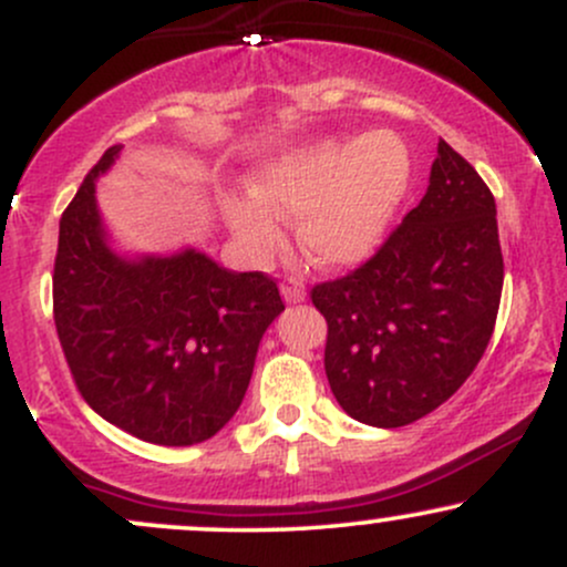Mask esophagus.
<instances>
[{
  "mask_svg": "<svg viewBox=\"0 0 567 567\" xmlns=\"http://www.w3.org/2000/svg\"><path fill=\"white\" fill-rule=\"evenodd\" d=\"M282 298H285V303H303L306 301V290H303V285L298 282V279H285L282 282Z\"/></svg>",
  "mask_w": 567,
  "mask_h": 567,
  "instance_id": "obj_1",
  "label": "esophagus"
}]
</instances>
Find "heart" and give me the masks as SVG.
Returning a JSON list of instances; mask_svg holds the SVG:
<instances>
[{"label": "heart", "instance_id": "1", "mask_svg": "<svg viewBox=\"0 0 567 567\" xmlns=\"http://www.w3.org/2000/svg\"><path fill=\"white\" fill-rule=\"evenodd\" d=\"M410 184L408 148L392 133L320 141L266 162L256 192L224 194L220 210L252 261L285 243V218H298V243L320 266L365 261L381 243Z\"/></svg>", "mask_w": 567, "mask_h": 567}]
</instances>
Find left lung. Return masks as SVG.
I'll return each instance as SVG.
<instances>
[{
    "mask_svg": "<svg viewBox=\"0 0 567 567\" xmlns=\"http://www.w3.org/2000/svg\"><path fill=\"white\" fill-rule=\"evenodd\" d=\"M501 288L496 199L440 141L424 199L379 252L311 288L328 320L324 373L338 405L368 426L396 429L451 400L485 354Z\"/></svg>",
    "mask_w": 567,
    "mask_h": 567,
    "instance_id": "obj_1",
    "label": "left lung"
}]
</instances>
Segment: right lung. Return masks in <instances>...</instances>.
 <instances>
[{
  "label": "right lung",
  "instance_id": "1",
  "mask_svg": "<svg viewBox=\"0 0 567 567\" xmlns=\"http://www.w3.org/2000/svg\"><path fill=\"white\" fill-rule=\"evenodd\" d=\"M120 152L106 148L63 210L58 338L76 389L101 419L154 445H194L243 405L258 343L285 303L264 271H229L194 247L120 256L95 202L97 175Z\"/></svg>",
  "mask_w": 567,
  "mask_h": 567
}]
</instances>
